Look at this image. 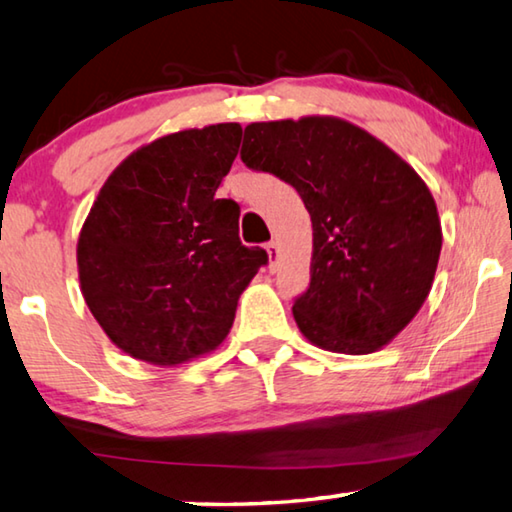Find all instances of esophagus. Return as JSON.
Instances as JSON below:
<instances>
[{
  "label": "esophagus",
  "instance_id": "obj_1",
  "mask_svg": "<svg viewBox=\"0 0 512 512\" xmlns=\"http://www.w3.org/2000/svg\"><path fill=\"white\" fill-rule=\"evenodd\" d=\"M266 253H268V262H271V268H275L277 257H280V248H277V241H268Z\"/></svg>",
  "mask_w": 512,
  "mask_h": 512
}]
</instances>
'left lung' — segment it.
Segmentation results:
<instances>
[{
  "instance_id": "obj_1",
  "label": "left lung",
  "mask_w": 512,
  "mask_h": 512,
  "mask_svg": "<svg viewBox=\"0 0 512 512\" xmlns=\"http://www.w3.org/2000/svg\"><path fill=\"white\" fill-rule=\"evenodd\" d=\"M241 162L289 183L311 216L309 287L293 300L300 332L341 354L393 341L427 300L443 246L436 203L418 173L334 117L250 124Z\"/></svg>"
}]
</instances>
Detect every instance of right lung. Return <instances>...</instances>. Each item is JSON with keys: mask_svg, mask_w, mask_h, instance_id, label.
Here are the masks:
<instances>
[{"mask_svg": "<svg viewBox=\"0 0 512 512\" xmlns=\"http://www.w3.org/2000/svg\"><path fill=\"white\" fill-rule=\"evenodd\" d=\"M239 124L180 131L110 173L83 223L81 291L110 341L176 366L228 336L264 248L239 239V205L214 198L237 158Z\"/></svg>", "mask_w": 512, "mask_h": 512, "instance_id": "1", "label": "right lung"}]
</instances>
